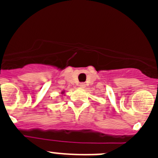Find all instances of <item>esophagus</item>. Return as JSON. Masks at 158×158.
<instances>
[{
  "instance_id": "1",
  "label": "esophagus",
  "mask_w": 158,
  "mask_h": 158,
  "mask_svg": "<svg viewBox=\"0 0 158 158\" xmlns=\"http://www.w3.org/2000/svg\"><path fill=\"white\" fill-rule=\"evenodd\" d=\"M79 86H80L81 88H85V83H81L80 85H79Z\"/></svg>"
}]
</instances>
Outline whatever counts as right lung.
Here are the masks:
<instances>
[{
    "mask_svg": "<svg viewBox=\"0 0 158 158\" xmlns=\"http://www.w3.org/2000/svg\"><path fill=\"white\" fill-rule=\"evenodd\" d=\"M62 94H64V93H65V91H62Z\"/></svg>",
    "mask_w": 158,
    "mask_h": 158,
    "instance_id": "add662e5",
    "label": "right lung"
}]
</instances>
